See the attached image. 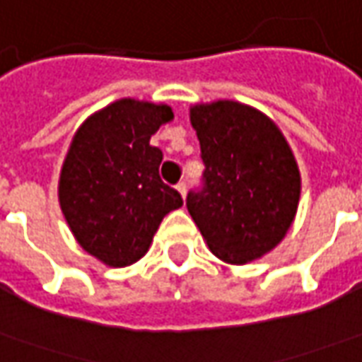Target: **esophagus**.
Segmentation results:
<instances>
[{
	"label": "esophagus",
	"mask_w": 362,
	"mask_h": 362,
	"mask_svg": "<svg viewBox=\"0 0 362 362\" xmlns=\"http://www.w3.org/2000/svg\"><path fill=\"white\" fill-rule=\"evenodd\" d=\"M175 187H177V191L181 193V197L185 199V193H187V183H185V181H179Z\"/></svg>",
	"instance_id": "obj_1"
}]
</instances>
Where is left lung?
<instances>
[{"mask_svg":"<svg viewBox=\"0 0 362 362\" xmlns=\"http://www.w3.org/2000/svg\"><path fill=\"white\" fill-rule=\"evenodd\" d=\"M205 163L187 209L211 252L246 264L286 236L300 203V169L278 126L233 100L191 108Z\"/></svg>","mask_w":362,"mask_h":362,"instance_id":"8db88e82","label":"left lung"}]
</instances>
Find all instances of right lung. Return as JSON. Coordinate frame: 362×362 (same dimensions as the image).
<instances>
[{"instance_id":"add662e5","label":"right lung","mask_w":362,"mask_h":362,"mask_svg":"<svg viewBox=\"0 0 362 362\" xmlns=\"http://www.w3.org/2000/svg\"><path fill=\"white\" fill-rule=\"evenodd\" d=\"M173 118L165 104L124 98L82 124L59 181L74 238L94 258L122 268L148 252L163 216L183 205L159 177L161 149L149 139Z\"/></svg>"}]
</instances>
